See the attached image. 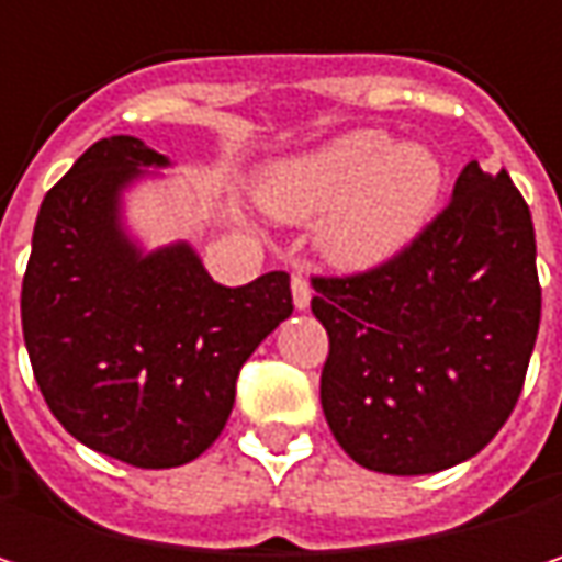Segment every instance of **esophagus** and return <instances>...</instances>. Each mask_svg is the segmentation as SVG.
Segmentation results:
<instances>
[{
	"mask_svg": "<svg viewBox=\"0 0 562 562\" xmlns=\"http://www.w3.org/2000/svg\"><path fill=\"white\" fill-rule=\"evenodd\" d=\"M292 302H295V308H308V302H312V282L302 273L292 277Z\"/></svg>",
	"mask_w": 562,
	"mask_h": 562,
	"instance_id": "1",
	"label": "esophagus"
}]
</instances>
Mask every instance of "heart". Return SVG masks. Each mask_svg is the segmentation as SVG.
I'll return each instance as SVG.
<instances>
[{
  "mask_svg": "<svg viewBox=\"0 0 562 562\" xmlns=\"http://www.w3.org/2000/svg\"><path fill=\"white\" fill-rule=\"evenodd\" d=\"M446 169L426 146L351 130L263 175V207L289 224L322 221V254L348 270L391 260L432 221Z\"/></svg>",
  "mask_w": 562,
  "mask_h": 562,
  "instance_id": "b5f03b06",
  "label": "heart"
}]
</instances>
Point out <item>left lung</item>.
Here are the masks:
<instances>
[{
	"label": "left lung",
	"mask_w": 562,
	"mask_h": 562,
	"mask_svg": "<svg viewBox=\"0 0 562 562\" xmlns=\"http://www.w3.org/2000/svg\"><path fill=\"white\" fill-rule=\"evenodd\" d=\"M312 285L328 331L322 409L358 465L429 475L495 439L540 328L533 221L507 171L469 162L396 257Z\"/></svg>",
	"instance_id": "left-lung-1"
}]
</instances>
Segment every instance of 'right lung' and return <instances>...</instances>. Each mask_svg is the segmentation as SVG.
<instances>
[{"label":"right lung","mask_w":562,"mask_h":562,"mask_svg":"<svg viewBox=\"0 0 562 562\" xmlns=\"http://www.w3.org/2000/svg\"><path fill=\"white\" fill-rule=\"evenodd\" d=\"M169 166L136 136L93 143L45 194L22 280V331L57 423L110 459L175 469L224 429L237 374L292 315L289 273L207 277L188 244L143 254L120 194Z\"/></svg>","instance_id":"obj_1"}]
</instances>
